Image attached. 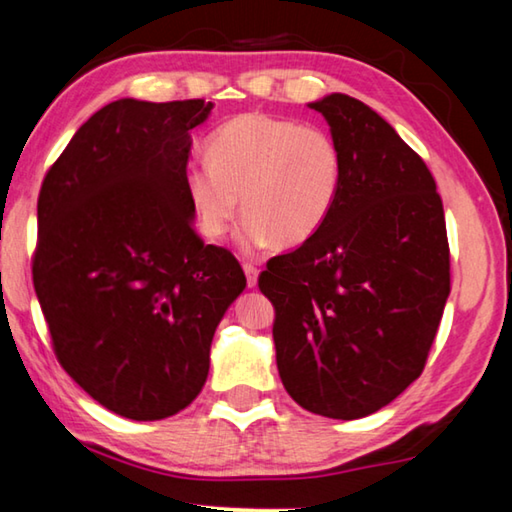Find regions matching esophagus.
<instances>
[{"label": "esophagus", "instance_id": "esophagus-1", "mask_svg": "<svg viewBox=\"0 0 512 512\" xmlns=\"http://www.w3.org/2000/svg\"><path fill=\"white\" fill-rule=\"evenodd\" d=\"M242 270H245V276H247V286L249 288H254L256 283H258V270L251 263H245L242 265Z\"/></svg>", "mask_w": 512, "mask_h": 512}]
</instances>
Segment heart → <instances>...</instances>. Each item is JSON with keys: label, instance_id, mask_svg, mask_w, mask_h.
<instances>
[{"label": "heart", "instance_id": "b5f03b06", "mask_svg": "<svg viewBox=\"0 0 512 512\" xmlns=\"http://www.w3.org/2000/svg\"><path fill=\"white\" fill-rule=\"evenodd\" d=\"M208 163L186 172L201 236L222 238L233 215L254 247L313 238L338 199L345 158L331 131L263 111L240 113L208 140Z\"/></svg>", "mask_w": 512, "mask_h": 512}]
</instances>
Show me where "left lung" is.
I'll list each match as a JSON object with an SVG mask.
<instances>
[{"label":"left lung","mask_w":512,"mask_h":512,"mask_svg":"<svg viewBox=\"0 0 512 512\" xmlns=\"http://www.w3.org/2000/svg\"><path fill=\"white\" fill-rule=\"evenodd\" d=\"M311 108L345 158L338 199L313 238L267 261L258 288L288 395L358 420L424 370L451 290L447 224L431 170L379 113L340 92Z\"/></svg>","instance_id":"8db88e82"}]
</instances>
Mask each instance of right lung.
<instances>
[{
	"mask_svg": "<svg viewBox=\"0 0 512 512\" xmlns=\"http://www.w3.org/2000/svg\"><path fill=\"white\" fill-rule=\"evenodd\" d=\"M204 99H117L90 117L38 195L33 286L63 370L115 415L170 417L204 388L211 342L247 286L204 245L186 192Z\"/></svg>",
	"mask_w": 512,
	"mask_h": 512,
	"instance_id": "obj_1",
	"label": "right lung"
}]
</instances>
